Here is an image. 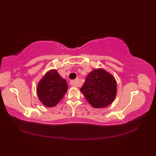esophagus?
<instances>
[{
    "label": "esophagus",
    "mask_w": 156,
    "mask_h": 156,
    "mask_svg": "<svg viewBox=\"0 0 156 156\" xmlns=\"http://www.w3.org/2000/svg\"><path fill=\"white\" fill-rule=\"evenodd\" d=\"M80 81H79V79H76L75 80H72L70 82V84L72 86H74V87H80Z\"/></svg>",
    "instance_id": "34e87169"
}]
</instances>
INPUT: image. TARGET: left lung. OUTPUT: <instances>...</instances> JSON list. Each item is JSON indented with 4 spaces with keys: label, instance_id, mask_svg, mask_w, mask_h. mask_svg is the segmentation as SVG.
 <instances>
[{
    "label": "left lung",
    "instance_id": "1",
    "mask_svg": "<svg viewBox=\"0 0 156 156\" xmlns=\"http://www.w3.org/2000/svg\"><path fill=\"white\" fill-rule=\"evenodd\" d=\"M80 91L94 108H105L115 100L117 92V82L110 73L97 68L89 73Z\"/></svg>",
    "mask_w": 156,
    "mask_h": 156
}]
</instances>
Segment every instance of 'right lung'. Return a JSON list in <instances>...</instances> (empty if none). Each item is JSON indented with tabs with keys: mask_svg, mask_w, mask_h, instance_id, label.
<instances>
[{
	"mask_svg": "<svg viewBox=\"0 0 156 156\" xmlns=\"http://www.w3.org/2000/svg\"><path fill=\"white\" fill-rule=\"evenodd\" d=\"M64 78L55 69L49 70L39 82L37 94L39 100L47 107H54L60 101L68 90Z\"/></svg>",
	"mask_w": 156,
	"mask_h": 156,
	"instance_id": "add662e5",
	"label": "right lung"
}]
</instances>
